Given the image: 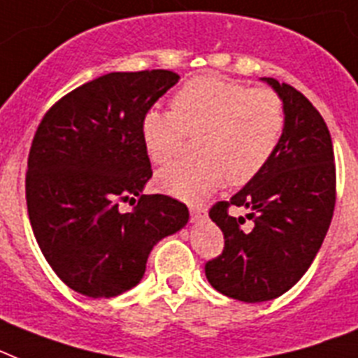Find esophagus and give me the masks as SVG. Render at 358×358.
Masks as SVG:
<instances>
[{
  "mask_svg": "<svg viewBox=\"0 0 358 358\" xmlns=\"http://www.w3.org/2000/svg\"><path fill=\"white\" fill-rule=\"evenodd\" d=\"M207 216V211L203 207L200 206H191V220L198 222V220H203Z\"/></svg>",
  "mask_w": 358,
  "mask_h": 358,
  "instance_id": "34e87169",
  "label": "esophagus"
}]
</instances>
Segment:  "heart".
Wrapping results in <instances>:
<instances>
[{"instance_id":"obj_1","label":"heart","mask_w":358,"mask_h":358,"mask_svg":"<svg viewBox=\"0 0 358 358\" xmlns=\"http://www.w3.org/2000/svg\"><path fill=\"white\" fill-rule=\"evenodd\" d=\"M286 129L284 101L271 89H249L218 76L185 83L173 110L149 109L142 118V142L155 164H167L185 136H198L194 164L167 165L156 187L185 202H200L227 180L245 185L273 160Z\"/></svg>"}]
</instances>
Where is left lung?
<instances>
[{"label": "left lung", "mask_w": 358, "mask_h": 358, "mask_svg": "<svg viewBox=\"0 0 358 358\" xmlns=\"http://www.w3.org/2000/svg\"><path fill=\"white\" fill-rule=\"evenodd\" d=\"M262 82L284 101L280 145L257 178L209 211L225 244L206 264L207 280L242 302L273 300L302 278L329 229L337 187L331 136L320 113L295 87L275 78ZM231 206L248 215L233 217Z\"/></svg>", "instance_id": "8db88e82"}]
</instances>
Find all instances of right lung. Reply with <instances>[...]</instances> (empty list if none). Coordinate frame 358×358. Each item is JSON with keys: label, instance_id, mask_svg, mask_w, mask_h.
<instances>
[{"label": "right lung", "instance_id": "add662e5", "mask_svg": "<svg viewBox=\"0 0 358 358\" xmlns=\"http://www.w3.org/2000/svg\"><path fill=\"white\" fill-rule=\"evenodd\" d=\"M178 80L164 69L110 72L63 96L38 125L29 218L54 273L82 295L110 299L136 286L151 249L187 224L185 203L142 193L152 176L142 118ZM136 197L133 212L119 211Z\"/></svg>", "mask_w": 358, "mask_h": 358}]
</instances>
